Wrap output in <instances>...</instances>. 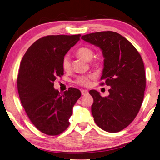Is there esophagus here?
Returning a JSON list of instances; mask_svg holds the SVG:
<instances>
[{"label":"esophagus","mask_w":160,"mask_h":160,"mask_svg":"<svg viewBox=\"0 0 160 160\" xmlns=\"http://www.w3.org/2000/svg\"><path fill=\"white\" fill-rule=\"evenodd\" d=\"M81 93H82V95H86L88 94V90H81Z\"/></svg>","instance_id":"esophagus-1"}]
</instances>
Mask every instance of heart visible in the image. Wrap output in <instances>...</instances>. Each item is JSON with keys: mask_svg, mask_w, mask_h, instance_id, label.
I'll use <instances>...</instances> for the list:
<instances>
[{"mask_svg": "<svg viewBox=\"0 0 160 160\" xmlns=\"http://www.w3.org/2000/svg\"><path fill=\"white\" fill-rule=\"evenodd\" d=\"M76 55L79 58H82L87 61H90L92 60V58L94 57V50L90 47H80L76 50ZM90 63L94 66H99L100 65V60H94L92 61H90ZM62 67L63 70L65 71H68L71 68V60L70 58L68 55H65L62 58ZM92 78L91 75H82L79 76L76 79V82L80 85L87 86L89 85L90 79Z\"/></svg>", "mask_w": 160, "mask_h": 160, "instance_id": "heart-1", "label": "heart"}]
</instances>
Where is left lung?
Returning <instances> with one entry per match:
<instances>
[{
  "mask_svg": "<svg viewBox=\"0 0 160 160\" xmlns=\"http://www.w3.org/2000/svg\"><path fill=\"white\" fill-rule=\"evenodd\" d=\"M81 38L102 50L105 60L100 85L110 86L107 97L95 90L89 92L93 98L94 120L103 130L118 132L134 120L142 103L146 87L142 58L134 45L118 32H92Z\"/></svg>",
  "mask_w": 160,
  "mask_h": 160,
  "instance_id": "left-lung-1",
  "label": "left lung"
}]
</instances>
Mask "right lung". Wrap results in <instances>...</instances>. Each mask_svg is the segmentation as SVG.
I'll return each mask as SVG.
<instances>
[{"label":"right lung","mask_w":160,"mask_h":160,"mask_svg":"<svg viewBox=\"0 0 160 160\" xmlns=\"http://www.w3.org/2000/svg\"><path fill=\"white\" fill-rule=\"evenodd\" d=\"M81 35H47L30 46L21 62L17 86L28 117L38 130L58 135L70 125L72 108L80 98L78 89L63 93L54 89V81L63 75L62 60Z\"/></svg>","instance_id":"1"}]
</instances>
